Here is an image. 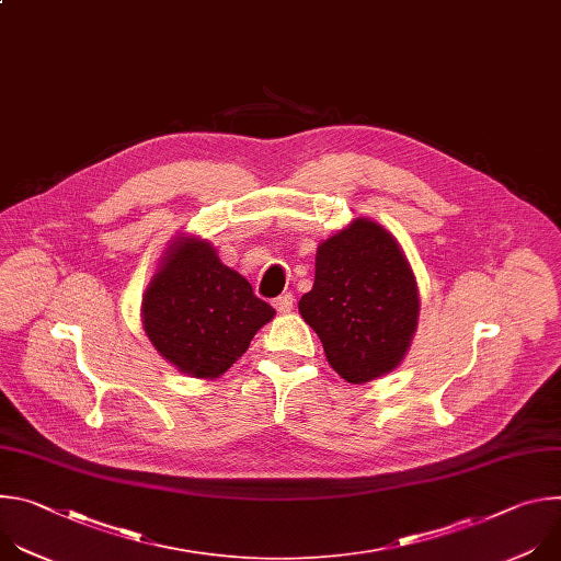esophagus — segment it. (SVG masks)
Segmentation results:
<instances>
[{
	"instance_id": "34e87169",
	"label": "esophagus",
	"mask_w": 561,
	"mask_h": 561,
	"mask_svg": "<svg viewBox=\"0 0 561 561\" xmlns=\"http://www.w3.org/2000/svg\"><path fill=\"white\" fill-rule=\"evenodd\" d=\"M293 304H295V299H293L290 293H284V295H279V297L275 299V308H277L279 312H290V310H293Z\"/></svg>"
}]
</instances>
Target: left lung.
I'll use <instances>...</instances> for the list:
<instances>
[{
	"label": "left lung",
	"mask_w": 561,
	"mask_h": 561,
	"mask_svg": "<svg viewBox=\"0 0 561 561\" xmlns=\"http://www.w3.org/2000/svg\"><path fill=\"white\" fill-rule=\"evenodd\" d=\"M299 312L337 375L351 383L377 379L399 366L415 335V273L397 239L359 217L319 244Z\"/></svg>",
	"instance_id": "1"
}]
</instances>
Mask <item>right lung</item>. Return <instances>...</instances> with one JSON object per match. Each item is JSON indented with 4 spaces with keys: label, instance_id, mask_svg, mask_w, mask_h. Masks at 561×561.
I'll return each instance as SVG.
<instances>
[{
    "label": "right lung",
    "instance_id": "right-lung-1",
    "mask_svg": "<svg viewBox=\"0 0 561 561\" xmlns=\"http://www.w3.org/2000/svg\"><path fill=\"white\" fill-rule=\"evenodd\" d=\"M273 314L242 275L221 264L210 242L191 234L169 247L141 299L154 351L202 379L226 373Z\"/></svg>",
    "mask_w": 561,
    "mask_h": 561
}]
</instances>
